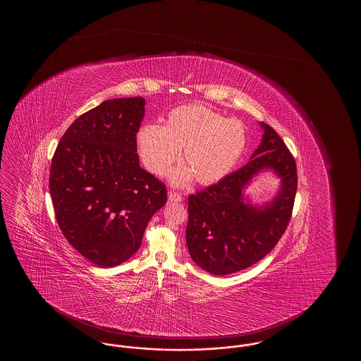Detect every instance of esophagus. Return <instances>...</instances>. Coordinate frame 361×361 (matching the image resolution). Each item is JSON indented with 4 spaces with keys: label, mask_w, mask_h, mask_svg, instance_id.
Returning <instances> with one entry per match:
<instances>
[{
    "label": "esophagus",
    "mask_w": 361,
    "mask_h": 361,
    "mask_svg": "<svg viewBox=\"0 0 361 361\" xmlns=\"http://www.w3.org/2000/svg\"><path fill=\"white\" fill-rule=\"evenodd\" d=\"M183 197L177 193V192H169V201L170 202H180Z\"/></svg>",
    "instance_id": "34e87169"
}]
</instances>
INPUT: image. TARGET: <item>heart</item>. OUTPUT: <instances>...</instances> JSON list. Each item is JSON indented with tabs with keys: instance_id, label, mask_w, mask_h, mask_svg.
I'll list each match as a JSON object with an SVG mask.
<instances>
[{
	"instance_id": "obj_1",
	"label": "heart",
	"mask_w": 361,
	"mask_h": 361,
	"mask_svg": "<svg viewBox=\"0 0 361 361\" xmlns=\"http://www.w3.org/2000/svg\"><path fill=\"white\" fill-rule=\"evenodd\" d=\"M246 143L244 123L200 104L174 108L161 128L143 125L137 134L139 154L154 174H164L185 148L187 166L170 176L178 185L190 183L193 176L201 184L221 180L241 159Z\"/></svg>"
}]
</instances>
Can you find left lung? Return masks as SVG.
<instances>
[{"instance_id":"left-lung-1","label":"left lung","mask_w":361,"mask_h":361,"mask_svg":"<svg viewBox=\"0 0 361 361\" xmlns=\"http://www.w3.org/2000/svg\"><path fill=\"white\" fill-rule=\"evenodd\" d=\"M261 126V145L250 161L188 197L187 247L209 274L230 275L261 261L290 221L298 184L295 160L276 131ZM262 169H272L282 185L274 200L258 207L245 201L243 190Z\"/></svg>"}]
</instances>
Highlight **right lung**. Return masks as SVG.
I'll use <instances>...</instances> for the list:
<instances>
[{
    "mask_svg": "<svg viewBox=\"0 0 361 361\" xmlns=\"http://www.w3.org/2000/svg\"><path fill=\"white\" fill-rule=\"evenodd\" d=\"M146 100L103 102L61 137L50 168V195L61 233L87 261L108 269L137 253L166 188L140 168L137 133Z\"/></svg>",
    "mask_w": 361,
    "mask_h": 361,
    "instance_id": "obj_1",
    "label": "right lung"
}]
</instances>
